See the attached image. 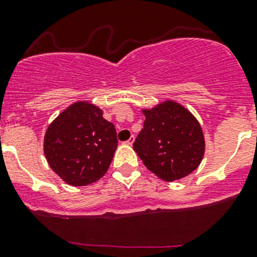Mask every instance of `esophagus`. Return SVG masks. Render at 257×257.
<instances>
[{"label":"esophagus","instance_id":"1","mask_svg":"<svg viewBox=\"0 0 257 257\" xmlns=\"http://www.w3.org/2000/svg\"><path fill=\"white\" fill-rule=\"evenodd\" d=\"M133 142H134V137H131V138H129L128 141L125 142V144H128V145H132V144H133Z\"/></svg>","mask_w":257,"mask_h":257}]
</instances>
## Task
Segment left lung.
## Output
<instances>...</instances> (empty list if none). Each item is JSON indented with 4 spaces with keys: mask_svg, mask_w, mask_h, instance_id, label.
Wrapping results in <instances>:
<instances>
[{
    "mask_svg": "<svg viewBox=\"0 0 257 257\" xmlns=\"http://www.w3.org/2000/svg\"><path fill=\"white\" fill-rule=\"evenodd\" d=\"M143 113L144 126L133 149L145 167L165 181L193 173L205 152L204 134L195 116L172 100Z\"/></svg>",
    "mask_w": 257,
    "mask_h": 257,
    "instance_id": "left-lung-1",
    "label": "left lung"
}]
</instances>
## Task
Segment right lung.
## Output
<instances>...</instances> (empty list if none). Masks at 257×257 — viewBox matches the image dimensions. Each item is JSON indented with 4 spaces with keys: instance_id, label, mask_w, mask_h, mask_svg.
I'll use <instances>...</instances> for the list:
<instances>
[{
    "instance_id": "obj_1",
    "label": "right lung",
    "mask_w": 257,
    "mask_h": 257,
    "mask_svg": "<svg viewBox=\"0 0 257 257\" xmlns=\"http://www.w3.org/2000/svg\"><path fill=\"white\" fill-rule=\"evenodd\" d=\"M118 147L114 124L87 102H77L63 110L45 136L46 159L67 184L84 186L107 173Z\"/></svg>"
}]
</instances>
